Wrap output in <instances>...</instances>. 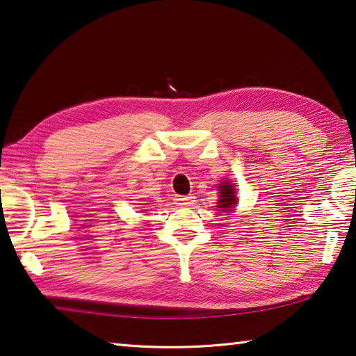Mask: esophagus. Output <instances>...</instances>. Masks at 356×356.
I'll return each instance as SVG.
<instances>
[{
	"label": "esophagus",
	"mask_w": 356,
	"mask_h": 356,
	"mask_svg": "<svg viewBox=\"0 0 356 356\" xmlns=\"http://www.w3.org/2000/svg\"><path fill=\"white\" fill-rule=\"evenodd\" d=\"M174 200H176V204L180 207H188L193 202V196H177Z\"/></svg>",
	"instance_id": "1"
}]
</instances>
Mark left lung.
Instances as JSON below:
<instances>
[{"label":"left lung","mask_w":356,"mask_h":356,"mask_svg":"<svg viewBox=\"0 0 356 356\" xmlns=\"http://www.w3.org/2000/svg\"><path fill=\"white\" fill-rule=\"evenodd\" d=\"M218 190H219L218 208H220L222 213H232L236 208V205H238L234 184L229 182V180H224V182L219 184Z\"/></svg>","instance_id":"left-lung-1"}]
</instances>
